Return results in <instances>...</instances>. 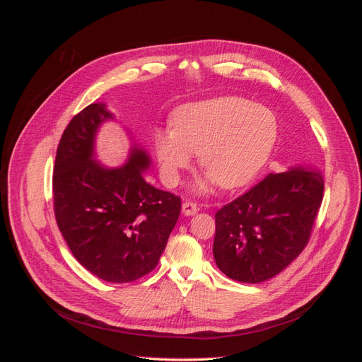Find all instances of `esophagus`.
I'll return each instance as SVG.
<instances>
[{
    "instance_id": "34e87169",
    "label": "esophagus",
    "mask_w": 362,
    "mask_h": 362,
    "mask_svg": "<svg viewBox=\"0 0 362 362\" xmlns=\"http://www.w3.org/2000/svg\"><path fill=\"white\" fill-rule=\"evenodd\" d=\"M182 211H183L185 216H195V214L199 211V208H198V205H197L195 202L186 201V202H183V205H182Z\"/></svg>"
}]
</instances>
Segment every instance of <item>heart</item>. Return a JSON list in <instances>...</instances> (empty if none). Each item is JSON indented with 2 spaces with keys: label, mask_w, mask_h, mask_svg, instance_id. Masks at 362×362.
<instances>
[{
  "label": "heart",
  "mask_w": 362,
  "mask_h": 362,
  "mask_svg": "<svg viewBox=\"0 0 362 362\" xmlns=\"http://www.w3.org/2000/svg\"><path fill=\"white\" fill-rule=\"evenodd\" d=\"M274 112L240 97H224L182 107L170 129L154 132L163 179L173 186L179 171L199 156V165L216 185L235 189L251 182L267 163L277 139ZM206 191V182L198 185Z\"/></svg>",
  "instance_id": "b5f03b06"
}]
</instances>
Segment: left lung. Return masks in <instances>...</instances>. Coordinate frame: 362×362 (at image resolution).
Returning a JSON list of instances; mask_svg holds the SVG:
<instances>
[{"mask_svg": "<svg viewBox=\"0 0 362 362\" xmlns=\"http://www.w3.org/2000/svg\"><path fill=\"white\" fill-rule=\"evenodd\" d=\"M325 192L315 168L269 175L216 213L217 267L242 283L274 277L305 248Z\"/></svg>", "mask_w": 362, "mask_h": 362, "instance_id": "obj_1", "label": "left lung"}]
</instances>
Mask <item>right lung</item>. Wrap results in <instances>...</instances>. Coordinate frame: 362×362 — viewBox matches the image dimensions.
Returning <instances> with one entry per match:
<instances>
[{"label": "right lung", "mask_w": 362, "mask_h": 362, "mask_svg": "<svg viewBox=\"0 0 362 362\" xmlns=\"http://www.w3.org/2000/svg\"><path fill=\"white\" fill-rule=\"evenodd\" d=\"M112 119L90 104L70 120L57 148L52 175L54 214L74 258L97 277L129 283L154 270L177 223L179 197L149 185L144 149L107 168L95 161V135Z\"/></svg>", "instance_id": "obj_1"}]
</instances>
